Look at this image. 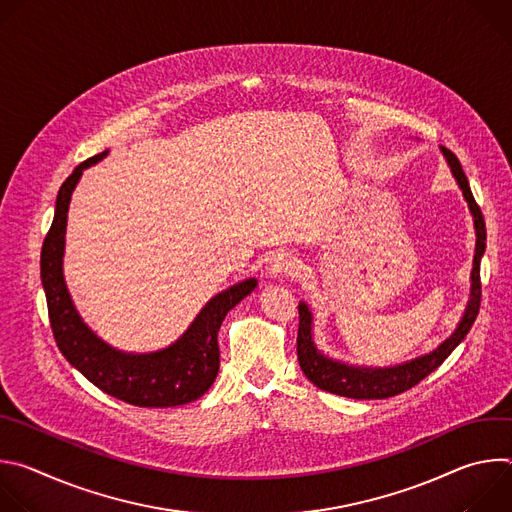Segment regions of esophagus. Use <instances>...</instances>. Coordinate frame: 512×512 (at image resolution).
<instances>
[{
	"mask_svg": "<svg viewBox=\"0 0 512 512\" xmlns=\"http://www.w3.org/2000/svg\"><path fill=\"white\" fill-rule=\"evenodd\" d=\"M296 269H298V259L289 253H275L269 261V273L273 277L291 275V273H296Z\"/></svg>",
	"mask_w": 512,
	"mask_h": 512,
	"instance_id": "34e87169",
	"label": "esophagus"
}]
</instances>
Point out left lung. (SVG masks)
<instances>
[{
  "mask_svg": "<svg viewBox=\"0 0 512 512\" xmlns=\"http://www.w3.org/2000/svg\"><path fill=\"white\" fill-rule=\"evenodd\" d=\"M448 164L470 204L476 225V255H474V269H472V298L466 308V314L458 326V330L444 342L437 346L433 352L415 358L411 362L399 364L391 369H356L348 364L336 362L320 354L312 342V314L306 304H300V328H298V360L304 375L322 391L350 397V399H387L399 393L409 391L417 383H421L427 375H431L440 364L454 352V348L466 338L470 332L482 300V281H480V259L486 249V223L480 206L476 204L468 178L462 170L460 160L448 148H442Z\"/></svg>",
  "mask_w": 512,
  "mask_h": 512,
  "instance_id": "left-lung-1",
  "label": "left lung"
}]
</instances>
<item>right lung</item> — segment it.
I'll return each mask as SVG.
<instances>
[{
	"label": "right lung",
	"instance_id": "1",
	"mask_svg": "<svg viewBox=\"0 0 512 512\" xmlns=\"http://www.w3.org/2000/svg\"><path fill=\"white\" fill-rule=\"evenodd\" d=\"M97 154L79 164L62 182L50 231L42 243L40 277L48 318L58 350L103 393L135 407H176L202 397L218 375L221 350L218 330L225 316L255 289L257 281H241L214 296L192 326L172 346L150 354H125L99 340L79 318L62 277L64 229L70 194L81 174L99 162Z\"/></svg>",
	"mask_w": 512,
	"mask_h": 512
}]
</instances>
